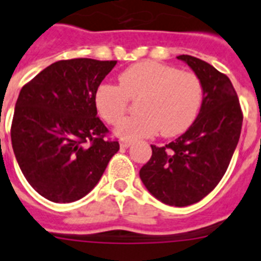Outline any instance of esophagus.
Instances as JSON below:
<instances>
[{
  "instance_id": "esophagus-1",
  "label": "esophagus",
  "mask_w": 261,
  "mask_h": 261,
  "mask_svg": "<svg viewBox=\"0 0 261 261\" xmlns=\"http://www.w3.org/2000/svg\"><path fill=\"white\" fill-rule=\"evenodd\" d=\"M131 143H133V141H130V139H122L120 141V146L122 147H128V146H131Z\"/></svg>"
}]
</instances>
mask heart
<instances>
[{
    "mask_svg": "<svg viewBox=\"0 0 261 261\" xmlns=\"http://www.w3.org/2000/svg\"><path fill=\"white\" fill-rule=\"evenodd\" d=\"M202 97V83L194 72L142 61L120 73L119 86L103 83L97 87L95 103L101 118L118 126L124 119L130 100H137L139 114L120 124V137H151L160 130L164 137H175L196 120Z\"/></svg>",
    "mask_w": 261,
    "mask_h": 261,
    "instance_id": "b5f03b06",
    "label": "heart"
}]
</instances>
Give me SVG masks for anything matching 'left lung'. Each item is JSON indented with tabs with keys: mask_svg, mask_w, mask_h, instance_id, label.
<instances>
[{
	"mask_svg": "<svg viewBox=\"0 0 261 261\" xmlns=\"http://www.w3.org/2000/svg\"><path fill=\"white\" fill-rule=\"evenodd\" d=\"M204 88L200 114L185 134L169 145H151L139 171L152 196L171 206H188L207 196L225 174L243 124V111L229 77L206 61L181 55Z\"/></svg>",
	"mask_w": 261,
	"mask_h": 261,
	"instance_id": "left-lung-1",
	"label": "left lung"
}]
</instances>
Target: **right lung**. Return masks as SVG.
Here are the masks:
<instances>
[{"instance_id":"obj_1","label":"right lung","mask_w":261,"mask_h":261,"mask_svg":"<svg viewBox=\"0 0 261 261\" xmlns=\"http://www.w3.org/2000/svg\"><path fill=\"white\" fill-rule=\"evenodd\" d=\"M116 61H56L20 91L10 138L22 174L54 202H73L94 189L118 139L97 115L95 94Z\"/></svg>"}]
</instances>
